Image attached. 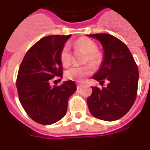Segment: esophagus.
Masks as SVG:
<instances>
[{
  "label": "esophagus",
  "mask_w": 150,
  "mask_h": 150,
  "mask_svg": "<svg viewBox=\"0 0 150 150\" xmlns=\"http://www.w3.org/2000/svg\"><path fill=\"white\" fill-rule=\"evenodd\" d=\"M83 87V85L82 84H77V88L78 89H79V88Z\"/></svg>",
  "instance_id": "esophagus-1"
}]
</instances>
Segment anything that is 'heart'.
<instances>
[{
	"label": "heart",
	"mask_w": 150,
	"mask_h": 150,
	"mask_svg": "<svg viewBox=\"0 0 150 150\" xmlns=\"http://www.w3.org/2000/svg\"><path fill=\"white\" fill-rule=\"evenodd\" d=\"M75 47L83 50L87 54L86 62H90L93 66H99L103 60L102 53L98 51V45L93 40L88 38H82L75 43ZM60 60L63 66L67 67L71 64V49L69 44L64 45L60 52ZM93 71V67L91 64L86 66L78 67L74 66L69 68L65 72V76L67 79L75 80L78 82H83L85 78L91 75Z\"/></svg>",
	"instance_id": "heart-1"
}]
</instances>
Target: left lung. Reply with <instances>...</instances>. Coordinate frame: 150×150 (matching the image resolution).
<instances>
[{
	"label": "left lung",
	"instance_id": "obj_1",
	"mask_svg": "<svg viewBox=\"0 0 150 150\" xmlns=\"http://www.w3.org/2000/svg\"><path fill=\"white\" fill-rule=\"evenodd\" d=\"M99 41L104 50L102 62L93 79L104 83L107 87L100 90L92 86V94L87 98L90 113L96 118L114 121L123 117L133 105L139 83V69L130 50L123 42L108 34H88Z\"/></svg>",
	"mask_w": 150,
	"mask_h": 150
}]
</instances>
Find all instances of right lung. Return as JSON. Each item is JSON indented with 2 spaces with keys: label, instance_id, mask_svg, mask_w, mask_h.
Instances as JSON below:
<instances>
[{
  "label": "right lung",
  "instance_id": "obj_1",
  "mask_svg": "<svg viewBox=\"0 0 150 150\" xmlns=\"http://www.w3.org/2000/svg\"><path fill=\"white\" fill-rule=\"evenodd\" d=\"M69 35H50L40 39L27 52L16 80L19 101L35 122L50 125L65 116L67 101L76 90L71 80L51 86L50 79L63 75L60 50Z\"/></svg>",
  "mask_w": 150,
  "mask_h": 150
}]
</instances>
